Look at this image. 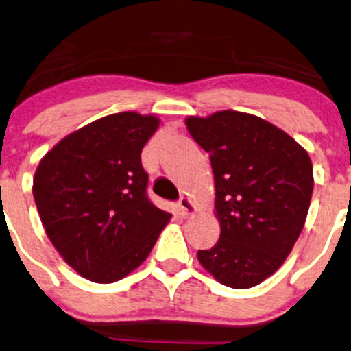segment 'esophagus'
<instances>
[{
  "label": "esophagus",
  "mask_w": 351,
  "mask_h": 351,
  "mask_svg": "<svg viewBox=\"0 0 351 351\" xmlns=\"http://www.w3.org/2000/svg\"><path fill=\"white\" fill-rule=\"evenodd\" d=\"M176 207H178V212H180L181 217H188L194 212L193 202H191L188 197H181L178 204H176Z\"/></svg>",
  "instance_id": "34e87169"
}]
</instances>
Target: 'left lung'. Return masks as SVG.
<instances>
[{
    "label": "left lung",
    "mask_w": 351,
    "mask_h": 351,
    "mask_svg": "<svg viewBox=\"0 0 351 351\" xmlns=\"http://www.w3.org/2000/svg\"><path fill=\"white\" fill-rule=\"evenodd\" d=\"M210 157L220 238L199 263L223 285L250 288L290 254L313 196L309 155L287 132L254 114L232 112L186 119Z\"/></svg>",
    "instance_id": "8db88e82"
}]
</instances>
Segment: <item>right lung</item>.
<instances>
[{
    "instance_id": "obj_1",
    "label": "right lung",
    "mask_w": 351,
    "mask_h": 351,
    "mask_svg": "<svg viewBox=\"0 0 351 351\" xmlns=\"http://www.w3.org/2000/svg\"><path fill=\"white\" fill-rule=\"evenodd\" d=\"M158 119L110 114L58 143L38 163L34 199L45 232L82 277L112 283L139 267L170 214L147 196L141 162Z\"/></svg>"
}]
</instances>
